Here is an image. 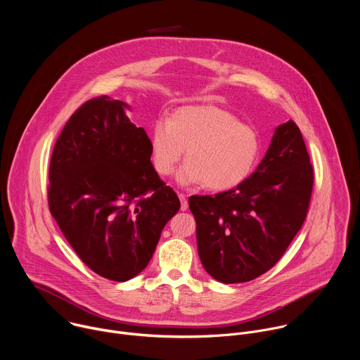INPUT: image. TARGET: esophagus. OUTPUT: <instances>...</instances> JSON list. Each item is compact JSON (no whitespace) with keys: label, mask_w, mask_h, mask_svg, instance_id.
Here are the masks:
<instances>
[{"label":"esophagus","mask_w":360,"mask_h":360,"mask_svg":"<svg viewBox=\"0 0 360 360\" xmlns=\"http://www.w3.org/2000/svg\"><path fill=\"white\" fill-rule=\"evenodd\" d=\"M179 200H181V211H186L188 210V199L184 193H178Z\"/></svg>","instance_id":"obj_1"}]
</instances>
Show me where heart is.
<instances>
[{
  "label": "heart",
  "mask_w": 360,
  "mask_h": 360,
  "mask_svg": "<svg viewBox=\"0 0 360 360\" xmlns=\"http://www.w3.org/2000/svg\"><path fill=\"white\" fill-rule=\"evenodd\" d=\"M186 149L188 161L179 168L181 185H203L228 191L253 171L261 139L252 127L215 105H188L175 110L168 122L155 121L149 132L152 165L160 175L174 172Z\"/></svg>",
  "instance_id": "heart-1"
}]
</instances>
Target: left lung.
Returning a JSON list of instances; mask_svg holds the SVG:
<instances>
[{
	"instance_id": "obj_1",
	"label": "left lung",
	"mask_w": 360,
	"mask_h": 360,
	"mask_svg": "<svg viewBox=\"0 0 360 360\" xmlns=\"http://www.w3.org/2000/svg\"><path fill=\"white\" fill-rule=\"evenodd\" d=\"M314 186L300 129H275L264 160L235 189L191 196L200 262L214 279L242 283L268 272L302 228Z\"/></svg>"
}]
</instances>
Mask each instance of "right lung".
<instances>
[{
	"label": "right lung",
	"instance_id": "obj_1",
	"mask_svg": "<svg viewBox=\"0 0 360 360\" xmlns=\"http://www.w3.org/2000/svg\"><path fill=\"white\" fill-rule=\"evenodd\" d=\"M127 110L107 95L77 110L56 142L48 186L49 212L68 243L91 271L115 282L146 268L181 207Z\"/></svg>",
	"mask_w": 360,
	"mask_h": 360
}]
</instances>
